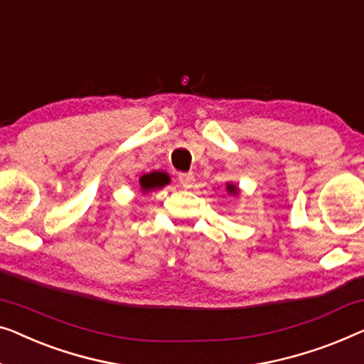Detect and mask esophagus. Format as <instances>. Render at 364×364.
I'll return each mask as SVG.
<instances>
[{
  "label": "esophagus",
  "mask_w": 364,
  "mask_h": 364,
  "mask_svg": "<svg viewBox=\"0 0 364 364\" xmlns=\"http://www.w3.org/2000/svg\"><path fill=\"white\" fill-rule=\"evenodd\" d=\"M193 181H195V176H193L192 172H188V173H178V182H181V186H182L183 188H191Z\"/></svg>",
  "instance_id": "1"
}]
</instances>
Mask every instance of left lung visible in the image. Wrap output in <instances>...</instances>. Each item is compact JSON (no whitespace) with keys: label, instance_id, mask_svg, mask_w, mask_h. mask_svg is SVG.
Instances as JSON below:
<instances>
[{"label":"left lung","instance_id":"obj_1","mask_svg":"<svg viewBox=\"0 0 364 364\" xmlns=\"http://www.w3.org/2000/svg\"><path fill=\"white\" fill-rule=\"evenodd\" d=\"M226 191H228V193H236L238 192V188H236V186H233V183H226Z\"/></svg>","mask_w":364,"mask_h":364}]
</instances>
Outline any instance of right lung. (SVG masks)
Here are the masks:
<instances>
[{
	"label": "right lung",
	"mask_w": 364,
	"mask_h": 364,
	"mask_svg": "<svg viewBox=\"0 0 364 364\" xmlns=\"http://www.w3.org/2000/svg\"><path fill=\"white\" fill-rule=\"evenodd\" d=\"M167 182H169V177H167L166 173H161V172L146 173V176L139 178V183H141V188H143V192L164 187Z\"/></svg>",
	"instance_id": "add662e5"
}]
</instances>
